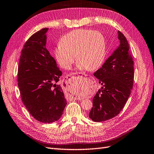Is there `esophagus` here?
Here are the masks:
<instances>
[{
    "label": "esophagus",
    "instance_id": "34e87169",
    "mask_svg": "<svg viewBox=\"0 0 154 154\" xmlns=\"http://www.w3.org/2000/svg\"><path fill=\"white\" fill-rule=\"evenodd\" d=\"M79 75V73H71L70 74V77H73V76H75V75ZM86 76V75H85ZM73 99H75V100H77V99H79V98H77V97H73Z\"/></svg>",
    "mask_w": 154,
    "mask_h": 154
}]
</instances>
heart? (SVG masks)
<instances>
[{
    "label": "heart",
    "mask_w": 154,
    "mask_h": 154,
    "mask_svg": "<svg viewBox=\"0 0 154 154\" xmlns=\"http://www.w3.org/2000/svg\"><path fill=\"white\" fill-rule=\"evenodd\" d=\"M54 55L65 69H70L76 57L79 69L95 70L102 65L106 55L104 37L97 31H72L61 38L60 45L54 50Z\"/></svg>",
    "instance_id": "obj_1"
}]
</instances>
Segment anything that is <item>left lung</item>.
Returning <instances> with one entry per match:
<instances>
[{
  "label": "left lung",
  "instance_id": "left-lung-1",
  "mask_svg": "<svg viewBox=\"0 0 154 154\" xmlns=\"http://www.w3.org/2000/svg\"><path fill=\"white\" fill-rule=\"evenodd\" d=\"M120 44L94 75L101 85L93 99L89 117L105 121L117 116L131 94L134 83V61L126 37L118 31Z\"/></svg>",
  "mask_w": 154,
  "mask_h": 154
}]
</instances>
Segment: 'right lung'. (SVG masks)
<instances>
[{
  "label": "right lung",
  "instance_id": "add662e5",
  "mask_svg": "<svg viewBox=\"0 0 154 154\" xmlns=\"http://www.w3.org/2000/svg\"><path fill=\"white\" fill-rule=\"evenodd\" d=\"M48 31L42 29L26 41L18 68L22 101L31 115L43 123L59 120L67 104L62 86L56 84L62 72L46 47Z\"/></svg>",
  "mask_w": 154,
  "mask_h": 154
}]
</instances>
